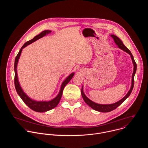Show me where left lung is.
<instances>
[{"label": "left lung", "instance_id": "left-lung-1", "mask_svg": "<svg viewBox=\"0 0 148 148\" xmlns=\"http://www.w3.org/2000/svg\"><path fill=\"white\" fill-rule=\"evenodd\" d=\"M111 36L114 38V40L115 41V44L118 46V47L119 49H121V50H123L124 51L128 53L131 56L132 61L133 62V64H134V72H133L132 75V85H131V88H130V91H128L127 94H126L122 99H121V100H119V101H118V102H116L114 103H112V104H99V103H95V102L92 101L91 100H90L85 95V94L84 93L83 88L82 87V88H81V95H82V98L84 100V101H85V102L88 105H89V106L91 108L94 109V110L99 111V112H108L113 111L114 110L116 109L118 107H119V105L130 95V94H131V92L133 90L134 86V76H135V73H136V68H137L136 63L135 61L134 57H133L131 52L130 51V50L127 47H125V46L123 44L122 41L120 40V38L119 37H118L117 36H116L114 34H111Z\"/></svg>", "mask_w": 148, "mask_h": 148}]
</instances>
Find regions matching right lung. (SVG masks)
Returning a JSON list of instances; mask_svg holds the SVG:
<instances>
[{
  "label": "right lung",
  "mask_w": 148,
  "mask_h": 148,
  "mask_svg": "<svg viewBox=\"0 0 148 148\" xmlns=\"http://www.w3.org/2000/svg\"><path fill=\"white\" fill-rule=\"evenodd\" d=\"M51 32V31L49 30H45L43 32H42L41 33H40L39 34L35 36L33 39L27 41L26 43H25L23 45V46L22 47V48L20 49L19 52L18 53L16 57L15 61H14V86H15L16 90L18 95L20 96V97L22 98L23 101L27 105V106L30 109H32V110H33L36 112H44L50 111V110L53 109L54 108H55L56 106H57V105L58 104V103L61 99V96L62 94V92H63V90H64V87L70 82V81L71 79V78L73 77L74 75V73H73L70 75L68 76V77L62 82L58 94L54 99H53L49 101H37L33 100V99H31L30 97H29L24 92L22 88H21V86L18 82V77H17V66L18 59L20 58L21 53H22V49H24L25 47H26L27 46L29 45L30 44L33 43V42H34L35 41L37 40L38 39L44 37L45 36H46L47 34H49Z\"/></svg>",
  "instance_id": "right-lung-1"
}]
</instances>
